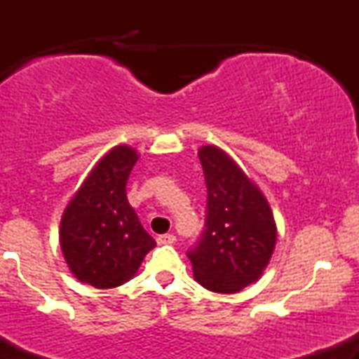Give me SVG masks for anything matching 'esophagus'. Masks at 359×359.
<instances>
[{
    "label": "esophagus",
    "mask_w": 359,
    "mask_h": 359,
    "mask_svg": "<svg viewBox=\"0 0 359 359\" xmlns=\"http://www.w3.org/2000/svg\"><path fill=\"white\" fill-rule=\"evenodd\" d=\"M156 243H158V245H174L175 243V236L174 234H160L158 238H156Z\"/></svg>",
    "instance_id": "obj_1"
}]
</instances>
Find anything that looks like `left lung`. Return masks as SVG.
<instances>
[{
	"mask_svg": "<svg viewBox=\"0 0 359 359\" xmlns=\"http://www.w3.org/2000/svg\"><path fill=\"white\" fill-rule=\"evenodd\" d=\"M199 160L208 187L205 229L187 257L204 288L236 294L269 265L277 224L265 196L226 151L203 147Z\"/></svg>",
	"mask_w": 359,
	"mask_h": 359,
	"instance_id": "8db88e82",
	"label": "left lung"
}]
</instances>
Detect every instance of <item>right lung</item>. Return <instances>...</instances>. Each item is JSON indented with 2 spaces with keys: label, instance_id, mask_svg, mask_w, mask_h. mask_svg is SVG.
<instances>
[{
  "label": "right lung",
  "instance_id": "right-lung-1",
  "mask_svg": "<svg viewBox=\"0 0 359 359\" xmlns=\"http://www.w3.org/2000/svg\"><path fill=\"white\" fill-rule=\"evenodd\" d=\"M137 150L118 145L94 165L60 221V248L81 282L119 287L135 277L155 240L128 203L126 182Z\"/></svg>",
  "mask_w": 359,
  "mask_h": 359
}]
</instances>
